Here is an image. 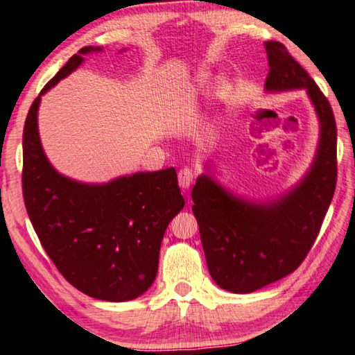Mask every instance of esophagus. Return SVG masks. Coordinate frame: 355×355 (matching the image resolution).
<instances>
[{"mask_svg":"<svg viewBox=\"0 0 355 355\" xmlns=\"http://www.w3.org/2000/svg\"><path fill=\"white\" fill-rule=\"evenodd\" d=\"M196 178V172L191 169V167H183L178 172V184L182 189H189V186L192 184Z\"/></svg>","mask_w":355,"mask_h":355,"instance_id":"1","label":"esophagus"}]
</instances>
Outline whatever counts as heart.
<instances>
[{
  "instance_id": "heart-1",
  "label": "heart",
  "mask_w": 355,
  "mask_h": 355,
  "mask_svg": "<svg viewBox=\"0 0 355 355\" xmlns=\"http://www.w3.org/2000/svg\"><path fill=\"white\" fill-rule=\"evenodd\" d=\"M212 85H214V76H212L209 71H198L194 77V82H192V88L194 92H206L209 89ZM228 92V85L227 83H220L218 85V94H225Z\"/></svg>"
}]
</instances>
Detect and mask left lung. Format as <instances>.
Wrapping results in <instances>:
<instances>
[{"instance_id":"left-lung-1","label":"left lung","mask_w":355,"mask_h":355,"mask_svg":"<svg viewBox=\"0 0 355 355\" xmlns=\"http://www.w3.org/2000/svg\"><path fill=\"white\" fill-rule=\"evenodd\" d=\"M267 93L306 89L317 113L320 138L311 167L298 183L268 202L233 194L209 166L192 189V212L216 284L251 293L295 272L320 233L337 183V125L329 101L279 42L263 43Z\"/></svg>"}]
</instances>
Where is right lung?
Instances as JSON below:
<instances>
[{"mask_svg": "<svg viewBox=\"0 0 355 355\" xmlns=\"http://www.w3.org/2000/svg\"><path fill=\"white\" fill-rule=\"evenodd\" d=\"M102 48L85 46L32 102L23 130V197L44 251L71 286L92 298L122 302L147 292L158 272L167 225L184 206L173 167L108 183L62 175L38 135L42 96Z\"/></svg>", "mask_w": 355, "mask_h": 355, "instance_id": "obj_1", "label": "right lung"}]
</instances>
